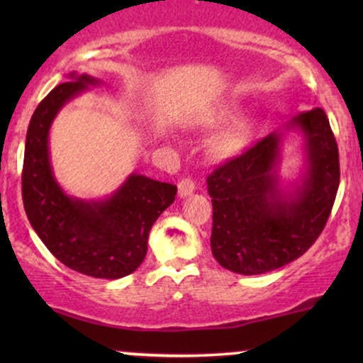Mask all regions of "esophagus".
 <instances>
[{"instance_id":"obj_1","label":"esophagus","mask_w":363,"mask_h":363,"mask_svg":"<svg viewBox=\"0 0 363 363\" xmlns=\"http://www.w3.org/2000/svg\"><path fill=\"white\" fill-rule=\"evenodd\" d=\"M177 187H179V196H181V198H186V196L193 194L194 191L193 179H182V181H179Z\"/></svg>"}]
</instances>
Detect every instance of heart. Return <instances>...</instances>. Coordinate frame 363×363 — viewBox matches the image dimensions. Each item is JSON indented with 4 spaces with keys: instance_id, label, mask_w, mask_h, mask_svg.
<instances>
[{
    "instance_id": "1",
    "label": "heart",
    "mask_w": 363,
    "mask_h": 363,
    "mask_svg": "<svg viewBox=\"0 0 363 363\" xmlns=\"http://www.w3.org/2000/svg\"><path fill=\"white\" fill-rule=\"evenodd\" d=\"M240 118V109L237 106H227L222 109L215 111L206 121V126L210 129H220L228 126L232 122ZM252 138V124L247 119H240L230 128L220 133L216 138L211 141L210 153L216 160H232L244 153L249 147Z\"/></svg>"
}]
</instances>
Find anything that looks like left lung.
Masks as SVG:
<instances>
[{"label": "left lung", "instance_id": "1", "mask_svg": "<svg viewBox=\"0 0 363 363\" xmlns=\"http://www.w3.org/2000/svg\"><path fill=\"white\" fill-rule=\"evenodd\" d=\"M301 132L306 160L289 190L281 187V143ZM213 205L211 252L225 269L262 274L301 257L323 232L340 186L338 145L326 112H302L281 129L225 162L206 179Z\"/></svg>", "mask_w": 363, "mask_h": 363}]
</instances>
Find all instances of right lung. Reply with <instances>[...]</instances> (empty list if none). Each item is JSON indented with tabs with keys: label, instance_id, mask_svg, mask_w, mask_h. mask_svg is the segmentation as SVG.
Listing matches in <instances>:
<instances>
[{
	"label": "right lung",
	"instance_id": "add662e5",
	"mask_svg": "<svg viewBox=\"0 0 363 363\" xmlns=\"http://www.w3.org/2000/svg\"><path fill=\"white\" fill-rule=\"evenodd\" d=\"M99 83L73 72L37 106L25 140L22 198L28 222L56 259L86 277L118 280L143 262L152 225L172 205L177 187L133 172L111 196L86 201L57 184L49 153L52 121L66 102Z\"/></svg>",
	"mask_w": 363,
	"mask_h": 363
}]
</instances>
